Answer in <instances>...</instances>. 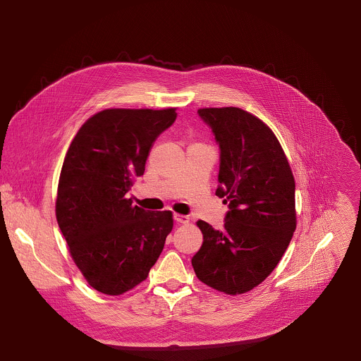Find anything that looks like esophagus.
<instances>
[{"instance_id": "obj_1", "label": "esophagus", "mask_w": 361, "mask_h": 361, "mask_svg": "<svg viewBox=\"0 0 361 361\" xmlns=\"http://www.w3.org/2000/svg\"><path fill=\"white\" fill-rule=\"evenodd\" d=\"M174 220L178 223V224H187L190 221V219L187 216H183V214H174Z\"/></svg>"}]
</instances>
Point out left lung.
<instances>
[{
  "label": "left lung",
  "instance_id": "obj_1",
  "mask_svg": "<svg viewBox=\"0 0 361 361\" xmlns=\"http://www.w3.org/2000/svg\"><path fill=\"white\" fill-rule=\"evenodd\" d=\"M220 147L216 195L228 202L224 230L197 221L202 245L191 259L195 276L226 294H243L276 269L295 230V183L267 124L237 109H200Z\"/></svg>",
  "mask_w": 361,
  "mask_h": 361
}]
</instances>
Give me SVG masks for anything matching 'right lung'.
I'll return each mask as SVG.
<instances>
[{
  "instance_id": "obj_1",
  "label": "right lung",
  "mask_w": 361,
  "mask_h": 361,
  "mask_svg": "<svg viewBox=\"0 0 361 361\" xmlns=\"http://www.w3.org/2000/svg\"><path fill=\"white\" fill-rule=\"evenodd\" d=\"M176 118V109L102 110L70 144L56 216L75 266L99 293L120 295L144 281L173 230L171 212H145L127 192Z\"/></svg>"
}]
</instances>
